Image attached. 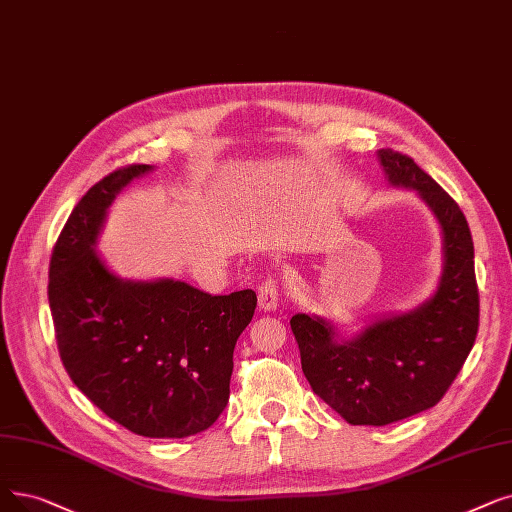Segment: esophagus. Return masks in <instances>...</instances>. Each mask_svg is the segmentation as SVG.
Listing matches in <instances>:
<instances>
[{
  "label": "esophagus",
  "instance_id": "1",
  "mask_svg": "<svg viewBox=\"0 0 512 512\" xmlns=\"http://www.w3.org/2000/svg\"><path fill=\"white\" fill-rule=\"evenodd\" d=\"M257 299H259V307L263 311H274L278 307V303H280L278 282L272 280V278L263 280L261 286H259V291H257Z\"/></svg>",
  "mask_w": 512,
  "mask_h": 512
}]
</instances>
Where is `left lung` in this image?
<instances>
[{"label":"left lung","instance_id":"1","mask_svg":"<svg viewBox=\"0 0 512 512\" xmlns=\"http://www.w3.org/2000/svg\"><path fill=\"white\" fill-rule=\"evenodd\" d=\"M379 157L389 182L416 190L439 219L446 263L437 293L410 314L374 322L341 343L326 320L291 318L311 389L349 425L372 427L433 408L454 383L479 330L475 251L464 213L408 154L383 148Z\"/></svg>","mask_w":512,"mask_h":512}]
</instances>
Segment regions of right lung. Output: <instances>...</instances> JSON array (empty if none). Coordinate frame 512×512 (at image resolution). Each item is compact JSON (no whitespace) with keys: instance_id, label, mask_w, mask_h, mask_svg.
<instances>
[{"instance_id":"right-lung-1","label":"right lung","mask_w":512,"mask_h":512,"mask_svg":"<svg viewBox=\"0 0 512 512\" xmlns=\"http://www.w3.org/2000/svg\"><path fill=\"white\" fill-rule=\"evenodd\" d=\"M150 165L108 173L77 203L54 244L48 297L71 381L121 427L144 437L203 433L230 397L234 345L251 288L207 295L186 282H129L94 251L106 209Z\"/></svg>"}]
</instances>
